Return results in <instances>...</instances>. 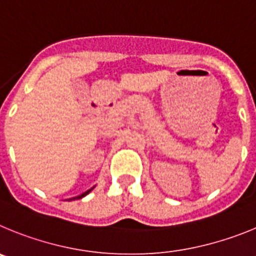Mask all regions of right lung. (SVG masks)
Listing matches in <instances>:
<instances>
[{"instance_id": "1", "label": "right lung", "mask_w": 256, "mask_h": 256, "mask_svg": "<svg viewBox=\"0 0 256 256\" xmlns=\"http://www.w3.org/2000/svg\"><path fill=\"white\" fill-rule=\"evenodd\" d=\"M90 191H92V188H89V190H88V191H85V192H82V195H79V196L71 198V199H82V196H85V195L88 194V192H90ZM71 199H70V200H71Z\"/></svg>"}]
</instances>
